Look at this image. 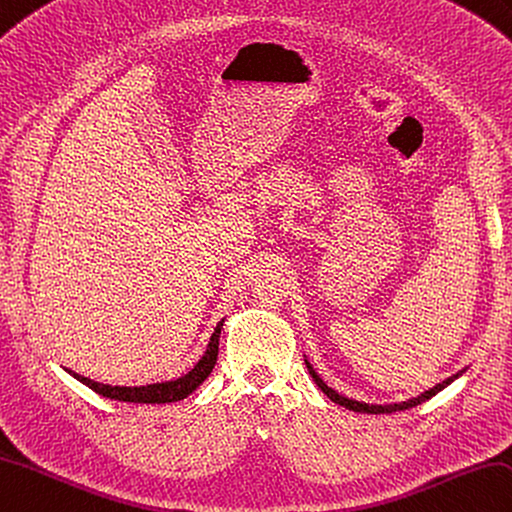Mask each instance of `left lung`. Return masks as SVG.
Wrapping results in <instances>:
<instances>
[{
    "label": "left lung",
    "mask_w": 512,
    "mask_h": 512,
    "mask_svg": "<svg viewBox=\"0 0 512 512\" xmlns=\"http://www.w3.org/2000/svg\"><path fill=\"white\" fill-rule=\"evenodd\" d=\"M307 368H310V375L314 377V382L318 384V388L325 392V395L331 399V401H336L338 406H344V408H349V410H355V412H366V414H388V412H397V410H408V408H414V406H419V403H423V401H427L430 397H434L436 392H441L447 384H451L454 382V379L460 375V373H456V375H451V377H447L445 382H441V384H436L434 388H430L427 392H423V395H419L417 399H410V401H403V403H392V406H368V403H360V401H353V399H347V397H342V395H338L336 390H331L323 379H320L318 375H316V371L314 368L307 364Z\"/></svg>",
    "instance_id": "obj_1"
}]
</instances>
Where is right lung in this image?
Masks as SVG:
<instances>
[{
	"mask_svg": "<svg viewBox=\"0 0 512 512\" xmlns=\"http://www.w3.org/2000/svg\"><path fill=\"white\" fill-rule=\"evenodd\" d=\"M224 323V320H222ZM222 323H218L216 331H213L209 347L202 355L200 362L192 368V371L185 373L183 377L174 379V382H163V384H148V386H109V384H98L89 377H82L78 373H71L78 382L89 386L91 390L98 392L102 397L117 399V401H130V403H170V401H181L189 392H194L205 379L211 375L213 366L218 360V344H220V329Z\"/></svg>",
	"mask_w": 512,
	"mask_h": 512,
	"instance_id": "1",
	"label": "right lung"
}]
</instances>
